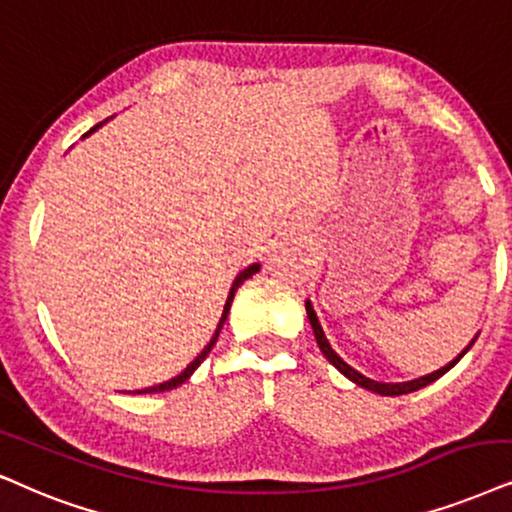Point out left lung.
<instances>
[{
	"mask_svg": "<svg viewBox=\"0 0 512 512\" xmlns=\"http://www.w3.org/2000/svg\"><path fill=\"white\" fill-rule=\"evenodd\" d=\"M304 309H307V319H309V323H312V331H314V338H316V345H319V349L323 352V357H326L328 361H331V364L338 368V371L345 375V378H349L352 380L354 385H359V387H364V390H368V392H375V394H383V397H399V394H409V392H416V390H420V387H425V385H430V383H435L437 378H442V375L446 373V371H451V368H454L458 361H461L463 357H465V352H468V349L475 345V340H477V333L475 338L470 340V345L463 349L461 354H458V357L454 359V361H449V364L446 366H442L439 368V371H432V373H428V375H420V378H413V380H406V383H380V380H371V378H366L364 373H359L357 368H352L347 364L345 359L340 357L338 352H335V349L331 347V342H328V338H326V333H323V328H321V323H319V319H316V312H314V307H312V302H304Z\"/></svg>",
	"mask_w": 512,
	"mask_h": 512,
	"instance_id": "left-lung-1",
	"label": "left lung"
}]
</instances>
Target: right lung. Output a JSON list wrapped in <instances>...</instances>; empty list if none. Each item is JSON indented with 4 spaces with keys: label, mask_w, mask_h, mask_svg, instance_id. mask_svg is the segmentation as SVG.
<instances>
[{
    "label": "right lung",
    "mask_w": 512,
    "mask_h": 512,
    "mask_svg": "<svg viewBox=\"0 0 512 512\" xmlns=\"http://www.w3.org/2000/svg\"><path fill=\"white\" fill-rule=\"evenodd\" d=\"M108 120H111V118H108ZM108 120H103V122H99V125H94L92 129H89V132L87 134H84V137H89V134H92V132H96V129H99V127H103V125H106V122ZM82 137V139H84ZM257 271H260V264H250V267H245L243 271H241V274H238L236 278H234V283H231V290H229V297H226V302H224V312H222V319H219V323H217V328H215V335H212V338H210V342H208V345H205L203 347V352H200L198 354V357L196 359H193L191 361V364L189 366H186L184 368V371H181L179 375H174V378H170V380H165V383H160V385H153V387H146V390H137V394H153V392H167V390H174V387H179L181 383H186V380H189L191 378V375H193V371H196V368L200 366V364H203V359L205 357H208V354H210V349L212 347H215V342H217V338H219V331H222V326H224V321H226V316H229V309H231V302H234V295H236V290L238 288H241L243 286V283L245 281H248V278L252 276V274H257Z\"/></svg>",
    "instance_id": "right-lung-1"
}]
</instances>
